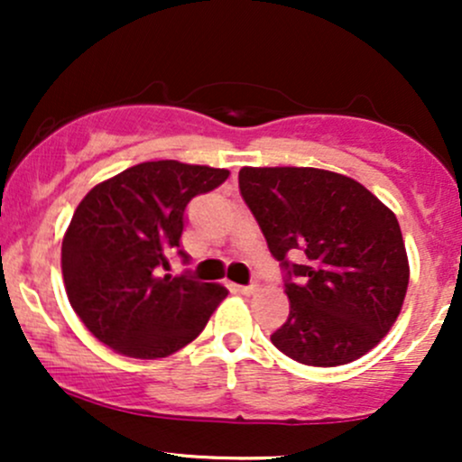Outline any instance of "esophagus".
Returning a JSON list of instances; mask_svg holds the SVG:
<instances>
[{"label":"esophagus","mask_w":462,"mask_h":462,"mask_svg":"<svg viewBox=\"0 0 462 462\" xmlns=\"http://www.w3.org/2000/svg\"><path fill=\"white\" fill-rule=\"evenodd\" d=\"M235 291H236V293H241V295H254V293H256V286H241V284H236L235 286Z\"/></svg>","instance_id":"1"}]
</instances>
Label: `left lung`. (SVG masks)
<instances>
[{
    "instance_id": "1",
    "label": "left lung",
    "mask_w": 462,
    "mask_h": 462,
    "mask_svg": "<svg viewBox=\"0 0 462 462\" xmlns=\"http://www.w3.org/2000/svg\"><path fill=\"white\" fill-rule=\"evenodd\" d=\"M238 189L286 272L291 310L273 346L312 367L347 365L378 346L411 275L393 210L326 169L243 167ZM295 253L304 265L288 261Z\"/></svg>"
}]
</instances>
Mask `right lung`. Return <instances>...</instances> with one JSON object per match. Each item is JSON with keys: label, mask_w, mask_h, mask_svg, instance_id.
<instances>
[{"label": "right lung", "mask_w": 462, "mask_h": 462, "mask_svg": "<svg viewBox=\"0 0 462 462\" xmlns=\"http://www.w3.org/2000/svg\"><path fill=\"white\" fill-rule=\"evenodd\" d=\"M227 169L141 162L79 201L62 238L71 309L95 338L130 358H164L199 337L226 286L164 273L180 249L184 210L226 182Z\"/></svg>", "instance_id": "right-lung-1"}]
</instances>
